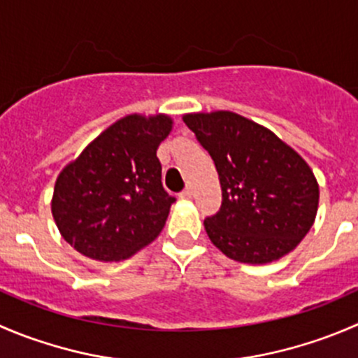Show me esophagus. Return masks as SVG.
<instances>
[{
	"label": "esophagus",
	"mask_w": 358,
	"mask_h": 358,
	"mask_svg": "<svg viewBox=\"0 0 358 358\" xmlns=\"http://www.w3.org/2000/svg\"><path fill=\"white\" fill-rule=\"evenodd\" d=\"M192 187H187L185 190H183V192H180V197H182V199H190V197H192Z\"/></svg>",
	"instance_id": "34e87169"
}]
</instances>
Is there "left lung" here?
<instances>
[{
    "instance_id": "obj_1",
    "label": "left lung",
    "mask_w": 358,
    "mask_h": 358,
    "mask_svg": "<svg viewBox=\"0 0 358 358\" xmlns=\"http://www.w3.org/2000/svg\"><path fill=\"white\" fill-rule=\"evenodd\" d=\"M183 122L220 180V211L204 220L211 243L245 264L292 252L317 218L320 187L310 164L271 129L229 110L185 113Z\"/></svg>"
}]
</instances>
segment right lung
<instances>
[{"mask_svg": "<svg viewBox=\"0 0 358 358\" xmlns=\"http://www.w3.org/2000/svg\"><path fill=\"white\" fill-rule=\"evenodd\" d=\"M171 129L166 113H131L61 169L50 210L76 252L99 262H120L157 238L175 203L162 187L157 159Z\"/></svg>", "mask_w": 358, "mask_h": 358, "instance_id": "right-lung-1", "label": "right lung"}]
</instances>
